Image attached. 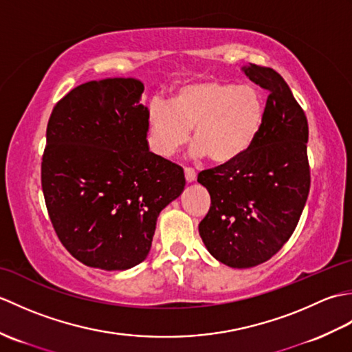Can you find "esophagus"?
I'll list each match as a JSON object with an SVG mask.
<instances>
[{"mask_svg": "<svg viewBox=\"0 0 352 352\" xmlns=\"http://www.w3.org/2000/svg\"><path fill=\"white\" fill-rule=\"evenodd\" d=\"M184 177H186V182L188 183H192V182H195V178H197V172L193 170L192 168H184Z\"/></svg>", "mask_w": 352, "mask_h": 352, "instance_id": "esophagus-1", "label": "esophagus"}]
</instances>
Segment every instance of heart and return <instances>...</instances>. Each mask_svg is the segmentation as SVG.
<instances>
[{"mask_svg": "<svg viewBox=\"0 0 352 352\" xmlns=\"http://www.w3.org/2000/svg\"><path fill=\"white\" fill-rule=\"evenodd\" d=\"M265 113V96L256 86L204 80L178 86L170 102L153 100L148 121L162 155L183 146L193 129L195 153L226 163L248 151L263 129Z\"/></svg>", "mask_w": 352, "mask_h": 352, "instance_id": "heart-1", "label": "heart"}]
</instances>
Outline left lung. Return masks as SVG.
Masks as SVG:
<instances>
[{
    "label": "left lung",
    "mask_w": 352,
    "mask_h": 352,
    "mask_svg": "<svg viewBox=\"0 0 352 352\" xmlns=\"http://www.w3.org/2000/svg\"><path fill=\"white\" fill-rule=\"evenodd\" d=\"M243 72L269 92L263 129L241 157L198 174L212 199L199 236L231 267H252L275 256L295 231L310 192L302 107L272 68L250 63Z\"/></svg>",
    "instance_id": "1"
}]
</instances>
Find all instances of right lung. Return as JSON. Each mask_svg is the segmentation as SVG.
Instances as JSON below:
<instances>
[{"mask_svg":"<svg viewBox=\"0 0 352 352\" xmlns=\"http://www.w3.org/2000/svg\"><path fill=\"white\" fill-rule=\"evenodd\" d=\"M144 85L106 78L56 102L41 164L58 241L91 267L124 271L151 248L157 216L184 189L183 168L148 149Z\"/></svg>","mask_w":352,"mask_h":352,"instance_id":"add662e5","label":"right lung"}]
</instances>
